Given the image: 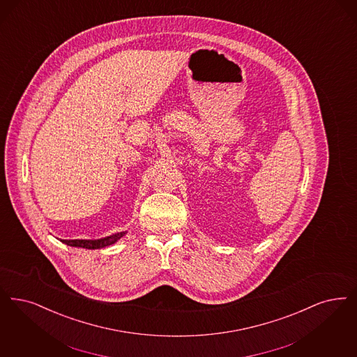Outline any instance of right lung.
Wrapping results in <instances>:
<instances>
[{
  "label": "right lung",
  "instance_id": "1",
  "mask_svg": "<svg viewBox=\"0 0 357 357\" xmlns=\"http://www.w3.org/2000/svg\"><path fill=\"white\" fill-rule=\"evenodd\" d=\"M125 235V232H119L112 236L98 239V241H82V239H74V241H61V242L72 245V247H82V248H89V250H97V248H103L107 247L110 244L116 242L118 239H121Z\"/></svg>",
  "mask_w": 357,
  "mask_h": 357
}]
</instances>
